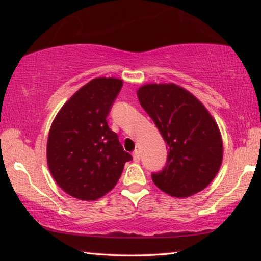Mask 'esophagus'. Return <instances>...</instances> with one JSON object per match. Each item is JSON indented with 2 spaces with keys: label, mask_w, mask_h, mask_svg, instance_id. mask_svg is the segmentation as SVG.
<instances>
[{
  "label": "esophagus",
  "mask_w": 261,
  "mask_h": 261,
  "mask_svg": "<svg viewBox=\"0 0 261 261\" xmlns=\"http://www.w3.org/2000/svg\"><path fill=\"white\" fill-rule=\"evenodd\" d=\"M132 155H134V161L135 162H139L140 161V154H139L138 151H137V149L134 152V154H132Z\"/></svg>",
  "instance_id": "obj_1"
}]
</instances>
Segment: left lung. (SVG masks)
<instances>
[{
	"mask_svg": "<svg viewBox=\"0 0 261 261\" xmlns=\"http://www.w3.org/2000/svg\"><path fill=\"white\" fill-rule=\"evenodd\" d=\"M137 94L167 143L166 166L152 173L154 184L177 198L204 190L222 162V139L213 117L190 92L174 84H149Z\"/></svg>",
	"mask_w": 261,
	"mask_h": 261,
	"instance_id": "obj_1",
	"label": "left lung"
}]
</instances>
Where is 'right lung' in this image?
Returning a JSON list of instances; mask_svg holds the SVG:
<instances>
[{
  "label": "right lung",
  "instance_id": "obj_1",
  "mask_svg": "<svg viewBox=\"0 0 261 261\" xmlns=\"http://www.w3.org/2000/svg\"><path fill=\"white\" fill-rule=\"evenodd\" d=\"M122 86L120 79H93L71 96L51 124L48 167L61 189L81 200L109 192L132 160L107 122Z\"/></svg>",
  "mask_w": 261,
  "mask_h": 261
}]
</instances>
